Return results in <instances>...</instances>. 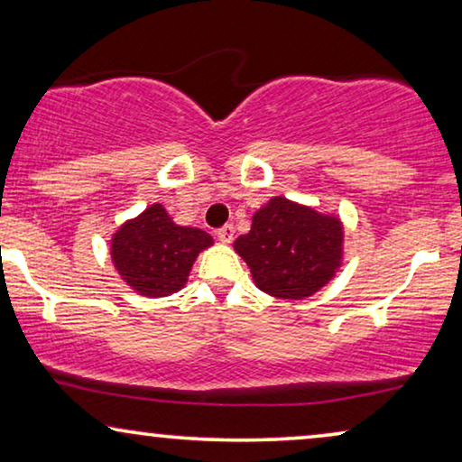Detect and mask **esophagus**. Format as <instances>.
<instances>
[{"label": "esophagus", "instance_id": "1", "mask_svg": "<svg viewBox=\"0 0 462 462\" xmlns=\"http://www.w3.org/2000/svg\"><path fill=\"white\" fill-rule=\"evenodd\" d=\"M233 236H236V229H233V225H225V226H220V229L217 231V237L223 244H231L233 242Z\"/></svg>", "mask_w": 462, "mask_h": 462}]
</instances>
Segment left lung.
Instances as JSON below:
<instances>
[{"label":"left lung","mask_w":462,"mask_h":462,"mask_svg":"<svg viewBox=\"0 0 462 462\" xmlns=\"http://www.w3.org/2000/svg\"><path fill=\"white\" fill-rule=\"evenodd\" d=\"M343 223L334 214L271 198L252 217L250 233L233 248L244 258L256 288L275 299L313 296L343 264Z\"/></svg>","instance_id":"8db88e82"}]
</instances>
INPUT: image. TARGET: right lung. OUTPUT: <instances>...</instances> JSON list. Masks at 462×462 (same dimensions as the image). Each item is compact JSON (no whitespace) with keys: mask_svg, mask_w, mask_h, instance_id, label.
<instances>
[{"mask_svg":"<svg viewBox=\"0 0 462 462\" xmlns=\"http://www.w3.org/2000/svg\"><path fill=\"white\" fill-rule=\"evenodd\" d=\"M214 244L212 236L176 225L162 204L125 220L111 237V261L138 294L168 296L187 283L195 258Z\"/></svg>","mask_w":462,"mask_h":462,"instance_id":"obj_1","label":"right lung"}]
</instances>
